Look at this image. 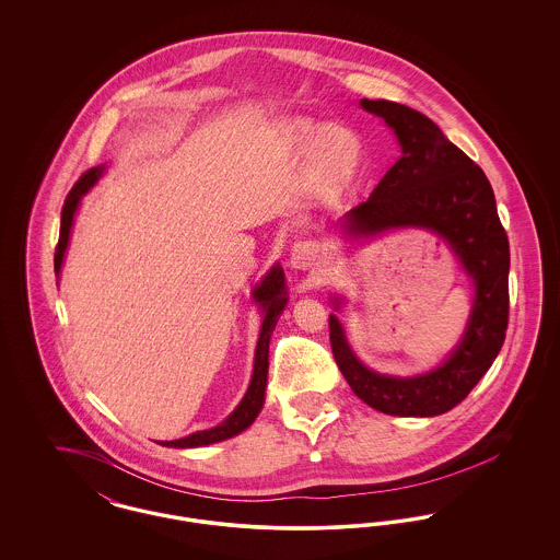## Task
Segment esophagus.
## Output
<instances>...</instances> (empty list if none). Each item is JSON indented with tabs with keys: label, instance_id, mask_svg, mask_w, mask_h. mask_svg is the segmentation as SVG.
I'll list each match as a JSON object with an SVG mask.
<instances>
[{
	"label": "esophagus",
	"instance_id": "obj_1",
	"mask_svg": "<svg viewBox=\"0 0 560 560\" xmlns=\"http://www.w3.org/2000/svg\"><path fill=\"white\" fill-rule=\"evenodd\" d=\"M319 260V245L315 241H298L290 252V265L295 270H311Z\"/></svg>",
	"mask_w": 560,
	"mask_h": 560
}]
</instances>
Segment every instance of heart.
Instances as JSON below:
<instances>
[{
  "mask_svg": "<svg viewBox=\"0 0 560 560\" xmlns=\"http://www.w3.org/2000/svg\"><path fill=\"white\" fill-rule=\"evenodd\" d=\"M277 142L290 160L298 163L311 160L313 183L325 199H342L363 176L365 144L345 124L317 126L295 119L277 130Z\"/></svg>",
  "mask_w": 560,
  "mask_h": 560,
  "instance_id": "obj_1",
  "label": "heart"
}]
</instances>
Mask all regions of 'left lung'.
I'll return each mask as SVG.
<instances>
[{
  "instance_id": "8db88e82",
  "label": "left lung",
  "mask_w": 560,
  "mask_h": 560,
  "mask_svg": "<svg viewBox=\"0 0 560 560\" xmlns=\"http://www.w3.org/2000/svg\"><path fill=\"white\" fill-rule=\"evenodd\" d=\"M361 107L393 130L400 158L373 188L372 197L342 215L348 241L388 231L422 229L447 243L468 275L475 298L457 345L441 365L418 375H388L359 361L336 315H329L334 359L352 393L373 409L402 418H432L468 397L495 361L508 327L510 247L485 172L445 138L420 110L363 98ZM342 298H331L336 311Z\"/></svg>"
}]
</instances>
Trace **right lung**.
Returning a JSON list of instances; mask_svg holds the SVG:
<instances>
[{
  "mask_svg": "<svg viewBox=\"0 0 560 560\" xmlns=\"http://www.w3.org/2000/svg\"><path fill=\"white\" fill-rule=\"evenodd\" d=\"M105 170H107L105 163L88 170L65 199L62 213H60V237H58L56 254H54L56 275H60V270H62L65 254H67V247H69V241H71V229H73V222H75V213L80 210L81 199L90 188L103 178ZM252 298L260 308L262 325H260V336H258V345H256L254 372H252V380H249V386H247L243 399L233 409V413L224 422H220L218 427L197 430V432L183 436V439H176V441H161L160 445H163V447L188 450V447H206V445H212V443H220V441L237 436L245 428L252 427L254 420L258 418V413L265 405V395H267L268 342H270V336H272V329H275L277 320L281 317V313L285 311L288 300H290L288 288H285L283 268L279 265L270 268L267 275L262 277V281L254 288Z\"/></svg>",
  "mask_w": 560,
  "mask_h": 560,
  "instance_id": "add662e5",
  "label": "right lung"
}]
</instances>
